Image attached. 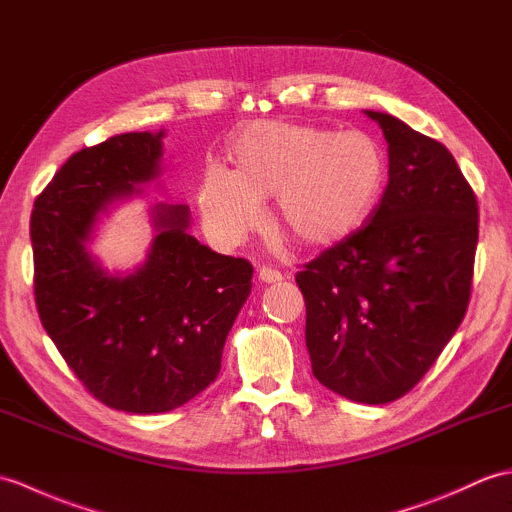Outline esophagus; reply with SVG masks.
<instances>
[{
  "label": "esophagus",
  "instance_id": "obj_1",
  "mask_svg": "<svg viewBox=\"0 0 512 512\" xmlns=\"http://www.w3.org/2000/svg\"><path fill=\"white\" fill-rule=\"evenodd\" d=\"M257 279H259L261 283H279L283 277H281L279 270H272V268L261 266V268L257 270Z\"/></svg>",
  "mask_w": 512,
  "mask_h": 512
}]
</instances>
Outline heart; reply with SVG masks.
I'll use <instances>...</instances> for the list:
<instances>
[{"label": "heart", "mask_w": 512, "mask_h": 512, "mask_svg": "<svg viewBox=\"0 0 512 512\" xmlns=\"http://www.w3.org/2000/svg\"><path fill=\"white\" fill-rule=\"evenodd\" d=\"M235 170L209 165L198 209L209 235L233 246L264 218L261 198L277 196V222L303 246H329L358 231L379 205L386 154L364 130L253 122L231 141Z\"/></svg>", "instance_id": "b5f03b06"}]
</instances>
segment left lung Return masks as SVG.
Returning <instances> with one entry per match:
<instances>
[{"label":"left lung","instance_id":"1","mask_svg":"<svg viewBox=\"0 0 512 512\" xmlns=\"http://www.w3.org/2000/svg\"><path fill=\"white\" fill-rule=\"evenodd\" d=\"M364 115L388 144L382 202L296 283L314 377L340 397L379 406L430 371L465 318L478 200L443 144L388 113Z\"/></svg>","mask_w":512,"mask_h":512}]
</instances>
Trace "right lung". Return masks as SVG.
Listing matches in <instances>:
<instances>
[{
    "instance_id": "1",
    "label": "right lung",
    "mask_w": 512,
    "mask_h": 512,
    "mask_svg": "<svg viewBox=\"0 0 512 512\" xmlns=\"http://www.w3.org/2000/svg\"><path fill=\"white\" fill-rule=\"evenodd\" d=\"M165 130L126 133L69 157L34 200L30 240L41 323L104 406L170 412L216 382L253 266L189 235V207L157 202L133 270L91 253L95 224L161 176Z\"/></svg>"
}]
</instances>
